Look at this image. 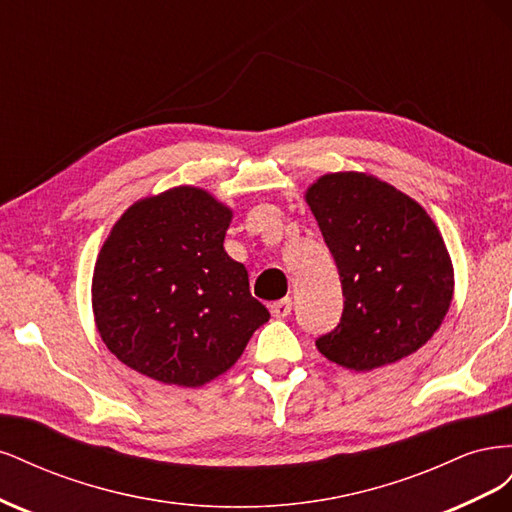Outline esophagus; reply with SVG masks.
Wrapping results in <instances>:
<instances>
[{"mask_svg":"<svg viewBox=\"0 0 512 512\" xmlns=\"http://www.w3.org/2000/svg\"><path fill=\"white\" fill-rule=\"evenodd\" d=\"M292 312V299H280L271 303V314L275 318H286Z\"/></svg>","mask_w":512,"mask_h":512,"instance_id":"obj_1","label":"esophagus"}]
</instances>
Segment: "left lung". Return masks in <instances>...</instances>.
I'll return each mask as SVG.
<instances>
[{
  "mask_svg": "<svg viewBox=\"0 0 512 512\" xmlns=\"http://www.w3.org/2000/svg\"><path fill=\"white\" fill-rule=\"evenodd\" d=\"M307 205L342 280L344 312L316 339L329 361L371 371L425 346L453 299V265L425 209L363 173H333Z\"/></svg>",
  "mask_w": 512,
  "mask_h": 512,
  "instance_id": "8db88e82",
  "label": "left lung"
}]
</instances>
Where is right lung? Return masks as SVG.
Segmentation results:
<instances>
[{
    "mask_svg": "<svg viewBox=\"0 0 512 512\" xmlns=\"http://www.w3.org/2000/svg\"><path fill=\"white\" fill-rule=\"evenodd\" d=\"M232 213L205 190L132 205L94 271L100 337L121 363L164 384L200 386L237 363L271 314L224 252Z\"/></svg>",
    "mask_w": 512,
    "mask_h": 512,
    "instance_id": "obj_1",
    "label": "right lung"
}]
</instances>
